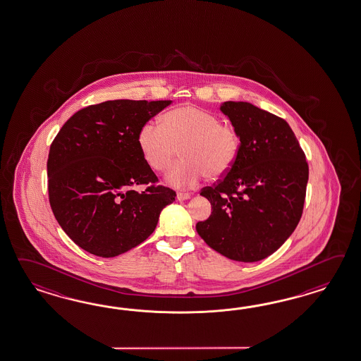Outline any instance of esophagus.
Wrapping results in <instances>:
<instances>
[{
    "label": "esophagus",
    "instance_id": "34e87169",
    "mask_svg": "<svg viewBox=\"0 0 361 361\" xmlns=\"http://www.w3.org/2000/svg\"><path fill=\"white\" fill-rule=\"evenodd\" d=\"M190 198V194L189 193H177V200L178 201H185V200H189Z\"/></svg>",
    "mask_w": 361,
    "mask_h": 361
}]
</instances>
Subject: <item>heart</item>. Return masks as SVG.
Instances as JSON below:
<instances>
[{
  "mask_svg": "<svg viewBox=\"0 0 361 361\" xmlns=\"http://www.w3.org/2000/svg\"><path fill=\"white\" fill-rule=\"evenodd\" d=\"M143 159L154 171L166 173L176 159L168 181L178 188H192L204 175L218 180L227 175L240 152L235 126L200 106H185L163 116L161 123L147 121L138 133Z\"/></svg>",
  "mask_w": 361,
  "mask_h": 361,
  "instance_id": "b5f03b06",
  "label": "heart"
}]
</instances>
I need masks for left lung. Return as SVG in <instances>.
<instances>
[{
    "mask_svg": "<svg viewBox=\"0 0 361 361\" xmlns=\"http://www.w3.org/2000/svg\"><path fill=\"white\" fill-rule=\"evenodd\" d=\"M221 112L240 137L236 163L201 195L212 203L195 228L229 259L255 262L278 250L302 215L309 167L286 120L246 102H224Z\"/></svg>",
    "mask_w": 361,
    "mask_h": 361,
    "instance_id": "1",
    "label": "left lung"
}]
</instances>
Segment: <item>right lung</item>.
<instances>
[{"instance_id": "1", "label": "right lung", "mask_w": 361, "mask_h": 361, "mask_svg": "<svg viewBox=\"0 0 361 361\" xmlns=\"http://www.w3.org/2000/svg\"><path fill=\"white\" fill-rule=\"evenodd\" d=\"M172 100H108L75 112L53 140L48 195L65 233L91 255L111 258L140 245L176 192L138 146L142 125ZM146 184L143 192L133 188Z\"/></svg>"}]
</instances>
